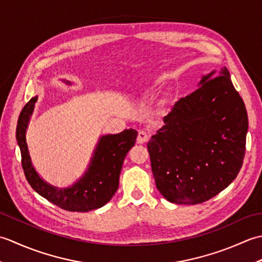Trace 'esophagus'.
Masks as SVG:
<instances>
[{"mask_svg": "<svg viewBox=\"0 0 262 262\" xmlns=\"http://www.w3.org/2000/svg\"><path fill=\"white\" fill-rule=\"evenodd\" d=\"M148 138H149V135L147 134L145 130H140V132H138L136 141H137L138 144H144V143H146L148 141Z\"/></svg>", "mask_w": 262, "mask_h": 262, "instance_id": "1", "label": "esophagus"}]
</instances>
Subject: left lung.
Instances as JSON below:
<instances>
[{"label": "left lung", "instance_id": "1", "mask_svg": "<svg viewBox=\"0 0 262 262\" xmlns=\"http://www.w3.org/2000/svg\"><path fill=\"white\" fill-rule=\"evenodd\" d=\"M163 121L147 149L164 198L180 205L200 204L235 179L249 122L229 71L203 76L197 90L178 100Z\"/></svg>", "mask_w": 262, "mask_h": 262}]
</instances>
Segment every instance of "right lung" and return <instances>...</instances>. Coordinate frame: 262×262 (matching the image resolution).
I'll list each match as a JSON object with an SVG mask.
<instances>
[{
	"instance_id": "right-lung-1",
	"label": "right lung",
	"mask_w": 262,
	"mask_h": 262,
	"mask_svg": "<svg viewBox=\"0 0 262 262\" xmlns=\"http://www.w3.org/2000/svg\"><path fill=\"white\" fill-rule=\"evenodd\" d=\"M37 99V97L30 99L22 109L15 133L27 181L33 190L62 209L90 211L102 207L118 189L122 163L127 153L135 145L137 132L130 128L120 134L102 136L94 151L90 166L82 179L68 189H58L48 185L37 174L28 152L26 129Z\"/></svg>"
}]
</instances>
